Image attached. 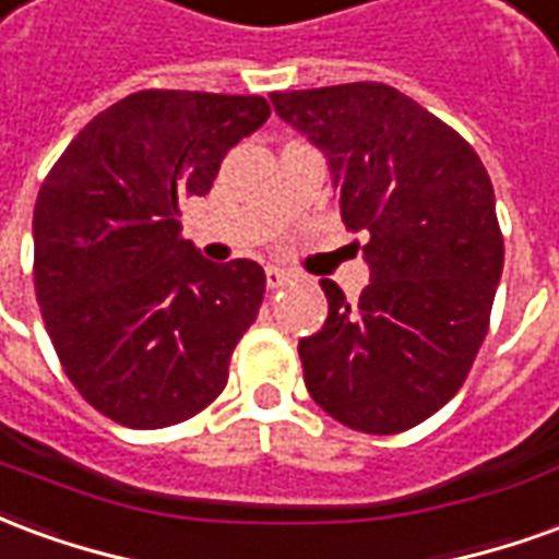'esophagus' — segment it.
<instances>
[{"label":"esophagus","mask_w":559,"mask_h":559,"mask_svg":"<svg viewBox=\"0 0 559 559\" xmlns=\"http://www.w3.org/2000/svg\"><path fill=\"white\" fill-rule=\"evenodd\" d=\"M284 284H290V272H284L278 266H269L266 269V287L269 290H278Z\"/></svg>","instance_id":"34e87169"}]
</instances>
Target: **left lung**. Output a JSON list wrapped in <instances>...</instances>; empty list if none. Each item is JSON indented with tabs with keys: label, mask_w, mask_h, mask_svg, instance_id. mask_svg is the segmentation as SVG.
<instances>
[{
	"label": "left lung",
	"mask_w": 559,
	"mask_h": 559,
	"mask_svg": "<svg viewBox=\"0 0 559 559\" xmlns=\"http://www.w3.org/2000/svg\"><path fill=\"white\" fill-rule=\"evenodd\" d=\"M275 114L323 148L341 221L365 233L371 281L299 341L305 386L365 433L419 425L464 386L503 272L488 170L457 131L386 83L272 92Z\"/></svg>",
	"instance_id": "8db88e82"
}]
</instances>
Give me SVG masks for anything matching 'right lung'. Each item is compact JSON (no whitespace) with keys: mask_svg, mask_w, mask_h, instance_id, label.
I'll return each mask as SVG.
<instances>
[{"mask_svg":"<svg viewBox=\"0 0 559 559\" xmlns=\"http://www.w3.org/2000/svg\"><path fill=\"white\" fill-rule=\"evenodd\" d=\"M266 119L260 95L134 92L47 173L32 215L35 296L68 380L107 419L167 428L227 386L266 275L254 260L209 263L179 215Z\"/></svg>","mask_w":559,"mask_h":559,"instance_id":"1","label":"right lung"}]
</instances>
